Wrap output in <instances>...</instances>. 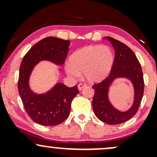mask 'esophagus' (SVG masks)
Returning <instances> with one entry per match:
<instances>
[{
	"instance_id": "1",
	"label": "esophagus",
	"mask_w": 157,
	"mask_h": 157,
	"mask_svg": "<svg viewBox=\"0 0 157 157\" xmlns=\"http://www.w3.org/2000/svg\"><path fill=\"white\" fill-rule=\"evenodd\" d=\"M86 86V84L85 83H79L78 86H77V87H78V89L79 91H81L83 88H85Z\"/></svg>"
}]
</instances>
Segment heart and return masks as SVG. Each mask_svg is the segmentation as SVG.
<instances>
[{
  "label": "heart",
  "mask_w": 157,
  "mask_h": 157,
  "mask_svg": "<svg viewBox=\"0 0 157 157\" xmlns=\"http://www.w3.org/2000/svg\"><path fill=\"white\" fill-rule=\"evenodd\" d=\"M114 63V54L109 46L90 45L75 51L70 56L66 71L69 76L77 77L80 72L90 82L102 81L109 75Z\"/></svg>",
  "instance_id": "heart-1"
}]
</instances>
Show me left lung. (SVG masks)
<instances>
[{"label": "left lung", "mask_w": 157, "mask_h": 157, "mask_svg": "<svg viewBox=\"0 0 157 157\" xmlns=\"http://www.w3.org/2000/svg\"><path fill=\"white\" fill-rule=\"evenodd\" d=\"M105 38L111 42L115 50L114 63L109 76L92 86L94 90L92 106L99 120L110 125H117L130 120L137 112L144 92L143 74L138 59L128 46L111 37ZM117 78H128L134 86V102L125 112H120L113 107L108 98L109 87Z\"/></svg>", "instance_id": "left-lung-1"}]
</instances>
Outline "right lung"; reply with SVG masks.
Wrapping results in <instances>:
<instances>
[{
  "label": "right lung",
  "instance_id": "right-lung-1",
  "mask_svg": "<svg viewBox=\"0 0 157 157\" xmlns=\"http://www.w3.org/2000/svg\"><path fill=\"white\" fill-rule=\"evenodd\" d=\"M69 40L48 37L37 42L23 57L19 71L18 91L23 106L29 117L36 123L55 126L68 118L71 103L79 90L77 86L68 88L57 82L44 94L32 91L29 78L36 65L47 60L62 66L69 51Z\"/></svg>",
  "mask_w": 157,
  "mask_h": 157
}]
</instances>
